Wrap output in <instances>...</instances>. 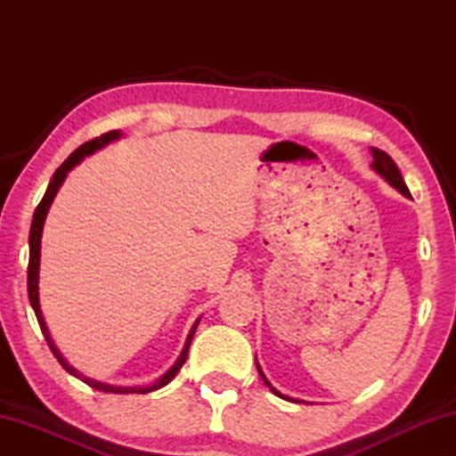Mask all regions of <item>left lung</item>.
Masks as SVG:
<instances>
[{"mask_svg": "<svg viewBox=\"0 0 456 456\" xmlns=\"http://www.w3.org/2000/svg\"><path fill=\"white\" fill-rule=\"evenodd\" d=\"M370 152H372V159H374V163H372V167H374V171L376 173H380L386 181H388L392 187L395 189H398L400 192H403V195H406V197H411V191H408V187H406V183H404V179H403V175H400V168L396 167V163L395 160H392V157L390 154H386L384 151H380V149H370ZM257 372H259V376L264 378V382L269 386V388H272V384L267 382V378H265V374L261 372V368L257 366ZM272 392L273 395H277V396H281L280 392H277L275 388H272ZM283 398V396H281Z\"/></svg>", "mask_w": 456, "mask_h": 456, "instance_id": "1", "label": "left lung"}]
</instances>
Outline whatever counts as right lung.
Listing matches in <instances>:
<instances>
[{
  "label": "right lung",
  "instance_id": "1",
  "mask_svg": "<svg viewBox=\"0 0 456 456\" xmlns=\"http://www.w3.org/2000/svg\"><path fill=\"white\" fill-rule=\"evenodd\" d=\"M118 136H120L118 130H110V133H104V134H100V136H96V138H92V141H88V142H84L82 146H78V149H76V151L70 154V157H68V159L64 160V163H61V165L58 167V171L53 173L52 181H50V184H48V191H45V195L42 197L40 205L36 207V213H34V219H32V229H29L28 296H29V304H32L34 312H36L37 323H40V328H42V334H44V338H45V342H48L52 354H53V356H56V360L60 362L61 368H64L66 372H70L72 376L80 378V380L86 382V384L90 386V388H96V390H102V392H110V395H146V392H152V390L163 388V386H167L168 382H171L173 378L176 376V372H179V370L183 368L184 360H187V354H189L191 339H192V336H195V330H197V326H199V322H197L195 326H192V330H191V334H189V338H187V346H184L181 358L176 360V364H175L171 370H168V372H167L163 378H160L159 382H154L152 386H146V388H126V386H110V384H102V382L90 380V378H86V376H82V374L76 372V370H74L70 364H68V362H66L64 358H61V354L58 352V348H56V346H53V342H52L48 328H45L44 315H42V310H40V297H37V272H40V239H42V229H44L45 215H48V209H50L53 197H56V192H58V189H60L61 181L66 179V173L70 171V168H72L74 165H78L80 160H82L84 157H86V154H92L94 151L102 149L104 144H108L110 141H114V138H118Z\"/></svg>",
  "mask_w": 456,
  "mask_h": 456
}]
</instances>
